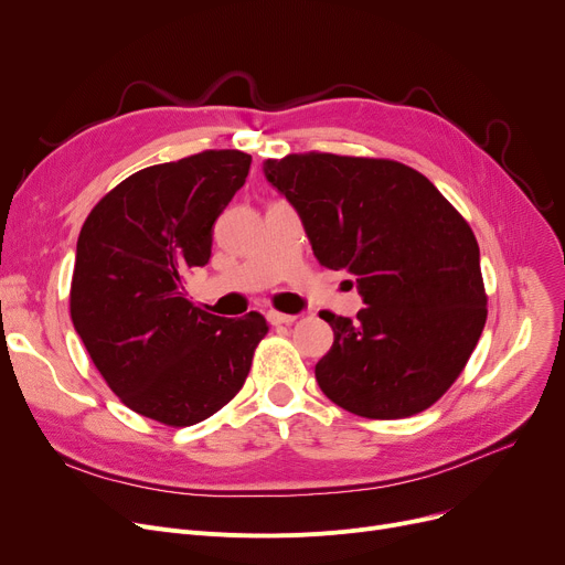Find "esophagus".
Returning a JSON list of instances; mask_svg holds the SVG:
<instances>
[{"label":"esophagus","mask_w":565,"mask_h":565,"mask_svg":"<svg viewBox=\"0 0 565 565\" xmlns=\"http://www.w3.org/2000/svg\"><path fill=\"white\" fill-rule=\"evenodd\" d=\"M295 320H298V316L279 313V311H267V322H270V324H292Z\"/></svg>","instance_id":"34e87169"}]
</instances>
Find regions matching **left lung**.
Returning <instances> with one entry per match:
<instances>
[{
  "instance_id": "1",
  "label": "left lung",
  "mask_w": 565,
  "mask_h": 565,
  "mask_svg": "<svg viewBox=\"0 0 565 565\" xmlns=\"http://www.w3.org/2000/svg\"><path fill=\"white\" fill-rule=\"evenodd\" d=\"M298 211L316 258L358 277V320L328 313L322 394L366 419L430 407L462 373L486 328L481 254L469 224L419 171L332 153L265 160Z\"/></svg>"
}]
</instances>
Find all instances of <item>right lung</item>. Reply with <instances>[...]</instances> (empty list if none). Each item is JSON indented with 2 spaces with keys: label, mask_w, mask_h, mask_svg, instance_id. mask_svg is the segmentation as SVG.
Here are the masks:
<instances>
[{
  "label": "right lung",
  "mask_w": 565,
  "mask_h": 565,
  "mask_svg": "<svg viewBox=\"0 0 565 565\" xmlns=\"http://www.w3.org/2000/svg\"><path fill=\"white\" fill-rule=\"evenodd\" d=\"M249 164L243 151H203L146 167L105 194L79 231L75 332L109 390L141 417L167 426L213 417L243 390L267 334L260 313L213 316L185 292Z\"/></svg>",
  "instance_id": "obj_1"
}]
</instances>
